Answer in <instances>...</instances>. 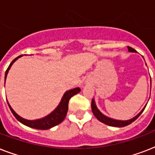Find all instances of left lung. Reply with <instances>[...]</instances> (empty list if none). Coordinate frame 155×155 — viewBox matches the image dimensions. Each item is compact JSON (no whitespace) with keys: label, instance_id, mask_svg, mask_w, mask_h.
<instances>
[{"label":"left lung","instance_id":"left-lung-1","mask_svg":"<svg viewBox=\"0 0 155 155\" xmlns=\"http://www.w3.org/2000/svg\"><path fill=\"white\" fill-rule=\"evenodd\" d=\"M128 50H129V51L130 52H137L134 48H132V47H128ZM146 106L142 108V110L141 111L137 116H135L134 117L132 118V119H130V120H115V119L108 117H106V116L104 115L103 113H102L101 112H100L99 109L97 108V105H96V103H95L94 99H92V113H93L95 117L97 118V120H99L101 122L104 123V124H105V125H110V126H114V127H124V126H126V125H130V124H131L132 122H134V121L142 114V113L144 111L145 108H146Z\"/></svg>","mask_w":155,"mask_h":155}]
</instances>
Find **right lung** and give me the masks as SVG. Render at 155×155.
Returning a JSON list of instances; mask_svg holds the SVG:
<instances>
[{"mask_svg": "<svg viewBox=\"0 0 155 155\" xmlns=\"http://www.w3.org/2000/svg\"><path fill=\"white\" fill-rule=\"evenodd\" d=\"M22 55H20L17 57L16 58H14L12 63L9 64L8 68H7V70L5 71V81L6 80V77H7V74L8 72V70L10 69L11 66L13 65V63L15 62L18 58H20ZM80 92V87H75V88H73V89H71L68 92H66L63 95V98L61 100L60 103L58 105V107L54 109V110L51 113H50L49 115L43 118H41V119H38V120H26V119H24V118L21 117L20 116L18 115L17 113L14 112L13 108H11V106L9 105V104L8 102V107L10 108L11 112L13 114V116L15 117L16 119L18 120H19L21 123H22L23 125H26L28 127L33 128V129H37V130H48V129H51V128L55 126V125L60 124L64 118L66 117V115H67V113H68V102H69V100L71 99V97H72L74 95L77 94Z\"/></svg>", "mask_w": 155, "mask_h": 155, "instance_id": "1", "label": "right lung"}]
</instances>
